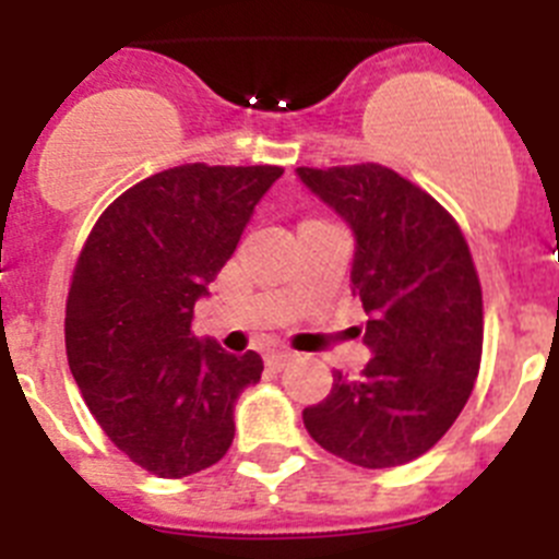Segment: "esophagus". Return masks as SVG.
<instances>
[{
    "mask_svg": "<svg viewBox=\"0 0 559 559\" xmlns=\"http://www.w3.org/2000/svg\"><path fill=\"white\" fill-rule=\"evenodd\" d=\"M294 358V353L290 349H274V353L269 355V367H283L285 360Z\"/></svg>",
    "mask_w": 559,
    "mask_h": 559,
    "instance_id": "34e87169",
    "label": "esophagus"
}]
</instances>
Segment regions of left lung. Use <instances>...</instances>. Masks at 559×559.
Returning <instances> with one entry per match:
<instances>
[{"label": "left lung", "instance_id": "1", "mask_svg": "<svg viewBox=\"0 0 559 559\" xmlns=\"http://www.w3.org/2000/svg\"><path fill=\"white\" fill-rule=\"evenodd\" d=\"M296 176L353 231L349 285L372 353L360 378L333 372L328 397L302 412L305 428L358 467H397L445 437L476 383L484 316L471 249L456 221L389 167Z\"/></svg>", "mask_w": 559, "mask_h": 559}]
</instances>
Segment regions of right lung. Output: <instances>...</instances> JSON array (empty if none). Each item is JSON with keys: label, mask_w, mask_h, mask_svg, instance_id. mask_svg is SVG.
Returning <instances> with one entry per match:
<instances>
[{"label": "right lung", "mask_w": 559, "mask_h": 559, "mask_svg": "<svg viewBox=\"0 0 559 559\" xmlns=\"http://www.w3.org/2000/svg\"><path fill=\"white\" fill-rule=\"evenodd\" d=\"M283 167L181 165L133 185L88 235L67 299L72 378L106 437L162 478L221 462L235 403L263 374L192 335L195 302Z\"/></svg>", "instance_id": "right-lung-1"}]
</instances>
